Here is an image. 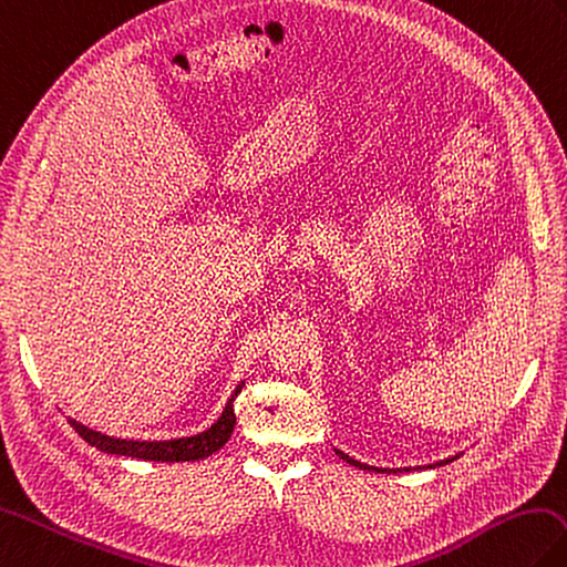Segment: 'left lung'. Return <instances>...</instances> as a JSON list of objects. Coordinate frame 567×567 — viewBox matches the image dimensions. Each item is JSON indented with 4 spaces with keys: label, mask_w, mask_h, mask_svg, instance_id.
<instances>
[{
    "label": "left lung",
    "mask_w": 567,
    "mask_h": 567,
    "mask_svg": "<svg viewBox=\"0 0 567 567\" xmlns=\"http://www.w3.org/2000/svg\"><path fill=\"white\" fill-rule=\"evenodd\" d=\"M337 451V454H339V458H344L349 465H357V468H361V471H375V473H398V471H385V468H373V465H367V463H359V461H354V458H349L347 454H342V451H339V449H334ZM456 458V456H454ZM454 458H446V461H439L436 465H444V463H451V461H454ZM430 468H432V465H430Z\"/></svg>",
    "instance_id": "8db88e82"
}]
</instances>
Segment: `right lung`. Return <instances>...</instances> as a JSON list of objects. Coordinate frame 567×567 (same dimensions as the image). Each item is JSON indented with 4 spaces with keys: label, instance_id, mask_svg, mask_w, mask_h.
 Masks as SVG:
<instances>
[{
    "label": "right lung",
    "instance_id": "obj_1",
    "mask_svg": "<svg viewBox=\"0 0 567 567\" xmlns=\"http://www.w3.org/2000/svg\"><path fill=\"white\" fill-rule=\"evenodd\" d=\"M245 383L235 388V393L230 395L228 405H225L223 414L218 417L216 424H210L206 432L194 434V436H182V439H167V442H135V439H116L102 434L96 430H90V426L80 424L78 420H70L72 430L78 432L86 444H92L94 449L104 451V454H116V456H131V458H143V461H162V463H179V461H198L206 458L210 454L228 442L233 430H235V408L233 402L240 395Z\"/></svg>",
    "mask_w": 567,
    "mask_h": 567
}]
</instances>
